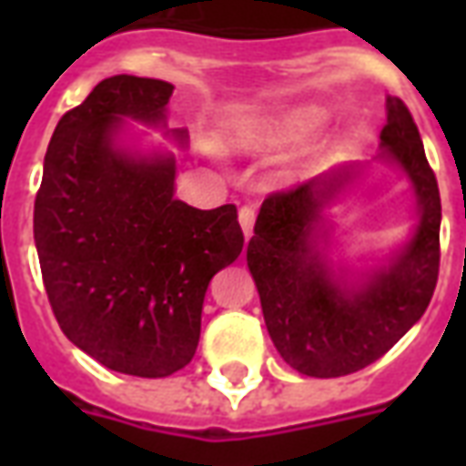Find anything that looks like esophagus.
Masks as SVG:
<instances>
[{
  "instance_id": "esophagus-1",
  "label": "esophagus",
  "mask_w": 466,
  "mask_h": 466,
  "mask_svg": "<svg viewBox=\"0 0 466 466\" xmlns=\"http://www.w3.org/2000/svg\"><path fill=\"white\" fill-rule=\"evenodd\" d=\"M254 222H257V212H254V207H249V204H244L242 209H239V224H242L244 237H252Z\"/></svg>"
}]
</instances>
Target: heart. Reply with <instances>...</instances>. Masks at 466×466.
I'll list each match as a JSON object with an SVG mask.
<instances>
[{
  "mask_svg": "<svg viewBox=\"0 0 466 466\" xmlns=\"http://www.w3.org/2000/svg\"><path fill=\"white\" fill-rule=\"evenodd\" d=\"M319 122H322V115L314 112V109H307V112H297V115L287 116V119L257 124L252 129H244L237 142L242 147H274V144H284L289 139L302 137V134L312 132Z\"/></svg>",
  "mask_w": 466,
  "mask_h": 466,
  "instance_id": "1",
  "label": "heart"
}]
</instances>
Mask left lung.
I'll list each match as a JSON object with an SVG mask.
<instances>
[{
	"label": "left lung",
	"instance_id": "1",
	"mask_svg": "<svg viewBox=\"0 0 466 466\" xmlns=\"http://www.w3.org/2000/svg\"><path fill=\"white\" fill-rule=\"evenodd\" d=\"M380 139V159L400 164L420 204V224L390 269H377L351 289L334 279L317 252L314 232L322 209L354 179V167L269 194L247 247L267 332L282 360L307 377H344L380 360L420 322L437 287L440 187L420 129L400 96H387Z\"/></svg>",
	"mask_w": 466,
	"mask_h": 466
}]
</instances>
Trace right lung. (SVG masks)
Returning a JSON list of instances; mask_svg holds the SVG:
<instances>
[{
    "label": "right lung",
    "instance_id": "add662e5",
    "mask_svg": "<svg viewBox=\"0 0 466 466\" xmlns=\"http://www.w3.org/2000/svg\"><path fill=\"white\" fill-rule=\"evenodd\" d=\"M172 92L162 79H102L56 124L35 199L36 254L62 332L106 370L147 380L192 361L207 287L244 247L234 204L194 209L174 197L172 154L115 147L122 116L159 124Z\"/></svg>",
    "mask_w": 466,
    "mask_h": 466
}]
</instances>
